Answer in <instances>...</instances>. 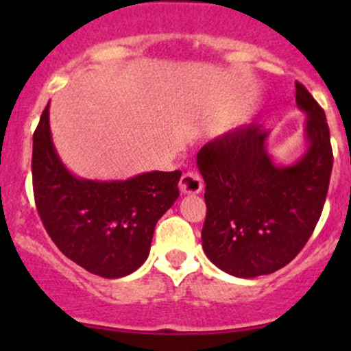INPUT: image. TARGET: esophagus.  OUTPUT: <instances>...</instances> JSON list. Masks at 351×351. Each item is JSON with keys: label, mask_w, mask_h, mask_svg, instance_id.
I'll use <instances>...</instances> for the list:
<instances>
[{"label": "esophagus", "mask_w": 351, "mask_h": 351, "mask_svg": "<svg viewBox=\"0 0 351 351\" xmlns=\"http://www.w3.org/2000/svg\"><path fill=\"white\" fill-rule=\"evenodd\" d=\"M204 189V180H202L200 173L197 171H186L183 173L182 180H180V192L182 193H200Z\"/></svg>", "instance_id": "1"}]
</instances>
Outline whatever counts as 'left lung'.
I'll return each mask as SVG.
<instances>
[{"label": "left lung", "instance_id": "8db88e82", "mask_svg": "<svg viewBox=\"0 0 351 351\" xmlns=\"http://www.w3.org/2000/svg\"><path fill=\"white\" fill-rule=\"evenodd\" d=\"M295 101L307 113V153L292 166L268 154L260 123L239 127L205 144L197 165L205 182L202 246L226 274H274L300 253L323 212L332 169L324 110L295 81Z\"/></svg>", "mask_w": 351, "mask_h": 351}]
</instances>
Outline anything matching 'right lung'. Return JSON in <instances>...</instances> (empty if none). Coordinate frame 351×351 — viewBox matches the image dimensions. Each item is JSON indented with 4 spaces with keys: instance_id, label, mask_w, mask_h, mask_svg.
I'll list each match as a JSON object with an SVG mask.
<instances>
[{
    "instance_id": "obj_1",
    "label": "right lung",
    "mask_w": 351,
    "mask_h": 351,
    "mask_svg": "<svg viewBox=\"0 0 351 351\" xmlns=\"http://www.w3.org/2000/svg\"><path fill=\"white\" fill-rule=\"evenodd\" d=\"M182 171H151L125 182L71 175L52 144L49 105L34 132L32 180L37 212L62 254L90 274L120 278L146 261L156 222L180 195Z\"/></svg>"
}]
</instances>
